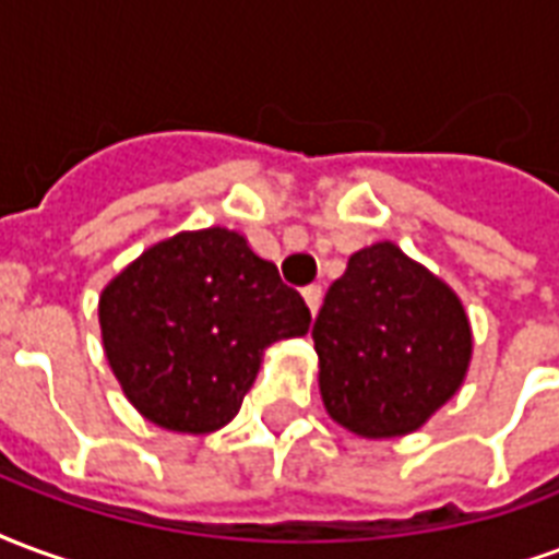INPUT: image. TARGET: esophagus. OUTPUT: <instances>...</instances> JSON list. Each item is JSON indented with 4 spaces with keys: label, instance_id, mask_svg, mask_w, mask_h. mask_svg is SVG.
<instances>
[{
    "label": "esophagus",
    "instance_id": "obj_1",
    "mask_svg": "<svg viewBox=\"0 0 559 559\" xmlns=\"http://www.w3.org/2000/svg\"><path fill=\"white\" fill-rule=\"evenodd\" d=\"M304 300H307L309 312L316 316L321 307V285H307V288H304Z\"/></svg>",
    "mask_w": 559,
    "mask_h": 559
}]
</instances>
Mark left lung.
Segmentation results:
<instances>
[{"label": "left lung", "mask_w": 559, "mask_h": 559, "mask_svg": "<svg viewBox=\"0 0 559 559\" xmlns=\"http://www.w3.org/2000/svg\"><path fill=\"white\" fill-rule=\"evenodd\" d=\"M312 340L324 411L366 441L423 429L462 390L474 357L462 297L393 240L348 259Z\"/></svg>", "instance_id": "8db88e82"}]
</instances>
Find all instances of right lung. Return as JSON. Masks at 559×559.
<instances>
[{
	"instance_id": "1",
	"label": "right lung",
	"mask_w": 559,
	"mask_h": 559,
	"mask_svg": "<svg viewBox=\"0 0 559 559\" xmlns=\"http://www.w3.org/2000/svg\"><path fill=\"white\" fill-rule=\"evenodd\" d=\"M109 369L142 417L207 435L235 419L264 348L307 336L304 297L240 231H178L151 243L97 300Z\"/></svg>"
}]
</instances>
